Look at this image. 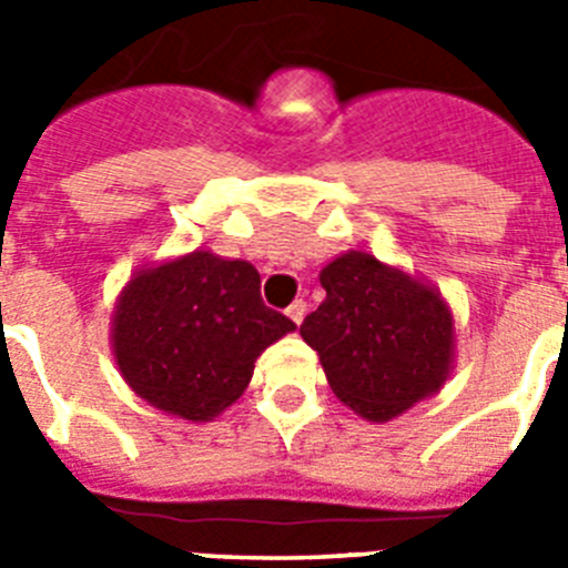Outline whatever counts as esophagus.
<instances>
[{
  "label": "esophagus",
  "mask_w": 568,
  "mask_h": 568,
  "mask_svg": "<svg viewBox=\"0 0 568 568\" xmlns=\"http://www.w3.org/2000/svg\"><path fill=\"white\" fill-rule=\"evenodd\" d=\"M287 315H290V321H293V324H301V321H304V315H307V301L295 298L293 304L287 307Z\"/></svg>",
  "instance_id": "34e87169"
}]
</instances>
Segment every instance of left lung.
I'll use <instances>...</instances> for the list:
<instances>
[{"instance_id": "8db88e82", "label": "left lung", "mask_w": 568, "mask_h": 568, "mask_svg": "<svg viewBox=\"0 0 568 568\" xmlns=\"http://www.w3.org/2000/svg\"><path fill=\"white\" fill-rule=\"evenodd\" d=\"M327 298L301 324L333 393L369 420H389L438 393L453 366V313L433 287L344 253L321 270Z\"/></svg>"}]
</instances>
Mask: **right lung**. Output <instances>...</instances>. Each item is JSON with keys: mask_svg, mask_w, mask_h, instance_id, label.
<instances>
[{"mask_svg": "<svg viewBox=\"0 0 568 568\" xmlns=\"http://www.w3.org/2000/svg\"><path fill=\"white\" fill-rule=\"evenodd\" d=\"M258 284L253 264L204 250L133 275L113 318V353L133 393L187 420L224 413L255 358L295 329Z\"/></svg>", "mask_w": 568, "mask_h": 568, "instance_id": "obj_1", "label": "right lung"}]
</instances>
